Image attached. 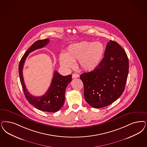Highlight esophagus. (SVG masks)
I'll return each instance as SVG.
<instances>
[{
    "mask_svg": "<svg viewBox=\"0 0 147 147\" xmlns=\"http://www.w3.org/2000/svg\"><path fill=\"white\" fill-rule=\"evenodd\" d=\"M79 76L78 74H76V73H74L72 74V78H78Z\"/></svg>",
    "mask_w": 147,
    "mask_h": 147,
    "instance_id": "esophagus-1",
    "label": "esophagus"
}]
</instances>
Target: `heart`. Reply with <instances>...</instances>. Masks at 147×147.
<instances>
[{
	"mask_svg": "<svg viewBox=\"0 0 147 147\" xmlns=\"http://www.w3.org/2000/svg\"><path fill=\"white\" fill-rule=\"evenodd\" d=\"M104 53V46L100 42H81L71 45L65 54H60V62L62 66L69 69L74 66L73 62L78 61L82 69L91 71L99 64Z\"/></svg>",
	"mask_w": 147,
	"mask_h": 147,
	"instance_id": "heart-1",
	"label": "heart"
}]
</instances>
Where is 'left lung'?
I'll return each mask as SVG.
<instances>
[{"mask_svg": "<svg viewBox=\"0 0 147 147\" xmlns=\"http://www.w3.org/2000/svg\"><path fill=\"white\" fill-rule=\"evenodd\" d=\"M129 73V60L125 51L116 42L110 40L104 57L95 69L80 76L84 98L94 108L110 105L124 91Z\"/></svg>", "mask_w": 147, "mask_h": 147, "instance_id": "1", "label": "left lung"}]
</instances>
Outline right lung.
I'll return each mask as SVG.
<instances>
[{
    "label": "right lung",
    "instance_id": "1",
    "mask_svg": "<svg viewBox=\"0 0 147 147\" xmlns=\"http://www.w3.org/2000/svg\"><path fill=\"white\" fill-rule=\"evenodd\" d=\"M49 42V39L36 41L23 56L19 64V74L21 85L26 99L36 109L42 111L55 112L59 111L65 102V94L67 86L71 81V75L63 76L55 71L51 86L46 93L40 96H32L26 90L23 76V68L27 56L29 53L42 48Z\"/></svg>",
    "mask_w": 147,
    "mask_h": 147
}]
</instances>
